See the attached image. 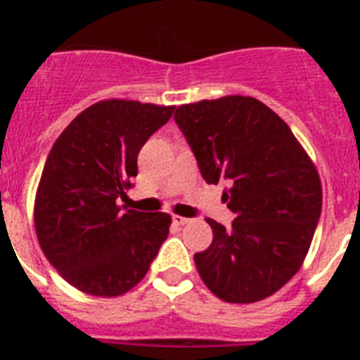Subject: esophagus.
<instances>
[{
	"label": "esophagus",
	"instance_id": "1",
	"mask_svg": "<svg viewBox=\"0 0 360 360\" xmlns=\"http://www.w3.org/2000/svg\"><path fill=\"white\" fill-rule=\"evenodd\" d=\"M191 219L189 218H184V216H178V214H174L173 216V224L174 225H187L189 224Z\"/></svg>",
	"mask_w": 360,
	"mask_h": 360
}]
</instances>
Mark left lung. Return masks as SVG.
Segmentation results:
<instances>
[{"label": "left lung", "instance_id": "obj_1", "mask_svg": "<svg viewBox=\"0 0 360 360\" xmlns=\"http://www.w3.org/2000/svg\"><path fill=\"white\" fill-rule=\"evenodd\" d=\"M174 120L207 184L236 219L209 218L212 243L195 254L205 287L227 303H256L285 287L303 265L323 205L316 164L288 124L254 97L227 95L182 104Z\"/></svg>", "mask_w": 360, "mask_h": 360}]
</instances>
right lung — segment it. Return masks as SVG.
I'll return each instance as SVG.
<instances>
[{
  "label": "right lung",
  "mask_w": 360,
  "mask_h": 360,
  "mask_svg": "<svg viewBox=\"0 0 360 360\" xmlns=\"http://www.w3.org/2000/svg\"><path fill=\"white\" fill-rule=\"evenodd\" d=\"M174 106L110 98L81 111L43 167L34 224L41 250L66 281L95 297H117L148 274L169 234L167 212L122 209L136 157Z\"/></svg>",
  "instance_id": "obj_1"
}]
</instances>
